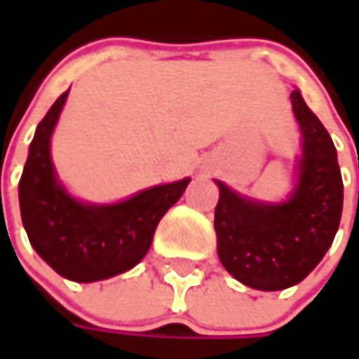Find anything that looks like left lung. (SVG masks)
Returning <instances> with one entry per match:
<instances>
[{
	"label": "left lung",
	"instance_id": "8db88e82",
	"mask_svg": "<svg viewBox=\"0 0 359 359\" xmlns=\"http://www.w3.org/2000/svg\"><path fill=\"white\" fill-rule=\"evenodd\" d=\"M292 107L302 130L297 184L282 203L250 200L219 187L214 228L222 266L248 287L276 292L299 283L336 238L344 205L338 154L299 90Z\"/></svg>",
	"mask_w": 359,
	"mask_h": 359
}]
</instances>
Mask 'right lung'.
Returning <instances> with one entry per match:
<instances>
[{"mask_svg": "<svg viewBox=\"0 0 359 359\" xmlns=\"http://www.w3.org/2000/svg\"><path fill=\"white\" fill-rule=\"evenodd\" d=\"M69 90L35 130L20 180V210L29 243L60 276L100 282L140 264L159 219L186 191L189 177L149 187L119 203L97 205L72 198L57 182L49 142Z\"/></svg>", "mask_w": 359, "mask_h": 359, "instance_id": "1", "label": "right lung"}]
</instances>
